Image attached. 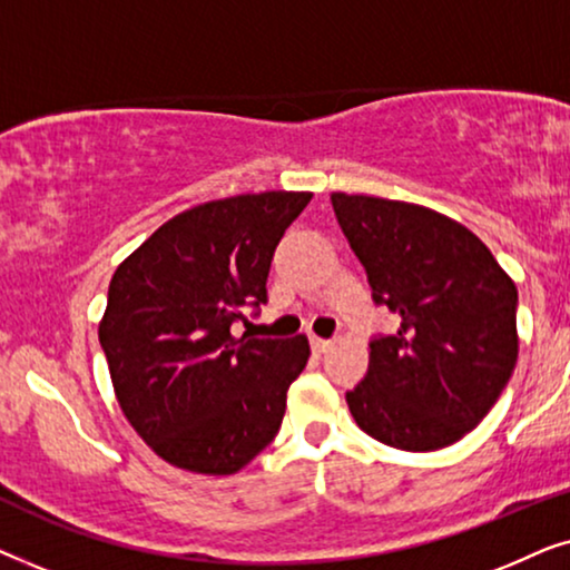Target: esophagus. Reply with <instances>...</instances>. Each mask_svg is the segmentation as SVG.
I'll list each match as a JSON object with an SVG mask.
<instances>
[{"mask_svg": "<svg viewBox=\"0 0 570 570\" xmlns=\"http://www.w3.org/2000/svg\"><path fill=\"white\" fill-rule=\"evenodd\" d=\"M311 347H314L316 353H326V350L332 347V340H324V337H311Z\"/></svg>", "mask_w": 570, "mask_h": 570, "instance_id": "1", "label": "esophagus"}]
</instances>
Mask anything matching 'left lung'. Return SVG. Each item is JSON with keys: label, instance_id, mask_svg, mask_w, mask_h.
<instances>
[{"label": "left lung", "instance_id": "obj_1", "mask_svg": "<svg viewBox=\"0 0 570 570\" xmlns=\"http://www.w3.org/2000/svg\"><path fill=\"white\" fill-rule=\"evenodd\" d=\"M332 207L373 303L400 316V330L371 340L368 373L347 392L350 412L386 446H451L488 415L517 365V285L446 215L342 191Z\"/></svg>", "mask_w": 570, "mask_h": 570}]
</instances>
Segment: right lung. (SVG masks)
<instances>
[{
	"label": "right lung",
	"instance_id": "right-lung-1",
	"mask_svg": "<svg viewBox=\"0 0 570 570\" xmlns=\"http://www.w3.org/2000/svg\"><path fill=\"white\" fill-rule=\"evenodd\" d=\"M308 202V191L205 202L114 272L98 340L124 415L168 464L233 474L283 425L306 334L236 337L233 324L267 303L272 256Z\"/></svg>",
	"mask_w": 570,
	"mask_h": 570
}]
</instances>
